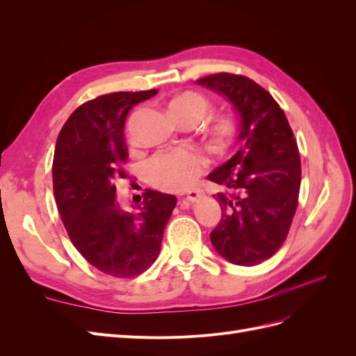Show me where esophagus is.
Wrapping results in <instances>:
<instances>
[{"instance_id": "1", "label": "esophagus", "mask_w": 356, "mask_h": 356, "mask_svg": "<svg viewBox=\"0 0 356 356\" xmlns=\"http://www.w3.org/2000/svg\"><path fill=\"white\" fill-rule=\"evenodd\" d=\"M202 199V193L197 190H191L187 193V200L188 202H199Z\"/></svg>"}]
</instances>
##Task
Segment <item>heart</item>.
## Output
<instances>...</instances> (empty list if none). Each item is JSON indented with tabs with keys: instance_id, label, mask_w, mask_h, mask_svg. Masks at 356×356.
Masks as SVG:
<instances>
[{
	"instance_id": "heart-1",
	"label": "heart",
	"mask_w": 356,
	"mask_h": 356,
	"mask_svg": "<svg viewBox=\"0 0 356 356\" xmlns=\"http://www.w3.org/2000/svg\"><path fill=\"white\" fill-rule=\"evenodd\" d=\"M209 101L199 92L187 90L175 95L168 102V113L182 126L193 124L208 113ZM236 131L233 117L221 115L212 124L211 135L218 144L227 143ZM207 168V160L193 149L179 148L156 154L147 166L153 184L166 191H184L190 188Z\"/></svg>"
}]
</instances>
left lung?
<instances>
[{"instance_id": "left-lung-1", "label": "left lung", "mask_w": 356, "mask_h": 356, "mask_svg": "<svg viewBox=\"0 0 356 356\" xmlns=\"http://www.w3.org/2000/svg\"><path fill=\"white\" fill-rule=\"evenodd\" d=\"M196 83L227 98L239 115L241 149L208 175L224 188L215 196L222 213L211 242L227 261L257 266L282 246L297 209L294 134L273 96L251 79L220 72Z\"/></svg>"}]
</instances>
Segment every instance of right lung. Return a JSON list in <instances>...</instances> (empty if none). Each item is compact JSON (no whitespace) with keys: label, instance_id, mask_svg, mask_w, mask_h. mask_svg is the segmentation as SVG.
Masks as SVG:
<instances>
[{"label":"right lung","instance_id":"add662e5","mask_svg":"<svg viewBox=\"0 0 356 356\" xmlns=\"http://www.w3.org/2000/svg\"><path fill=\"white\" fill-rule=\"evenodd\" d=\"M156 89L102 95L80 105L60 129L53 157V191L72 245L93 267L115 277L145 272L160 252L177 197L145 190L127 211L115 181L127 178L124 123L132 106Z\"/></svg>","mask_w":356,"mask_h":356}]
</instances>
